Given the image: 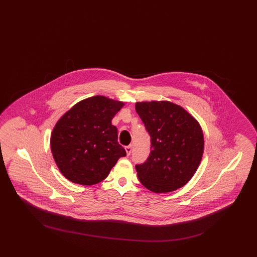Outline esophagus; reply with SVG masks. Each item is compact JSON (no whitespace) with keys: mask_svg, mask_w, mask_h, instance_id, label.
<instances>
[{"mask_svg":"<svg viewBox=\"0 0 257 257\" xmlns=\"http://www.w3.org/2000/svg\"><path fill=\"white\" fill-rule=\"evenodd\" d=\"M125 150H126L127 155L129 156L131 154V152H132V146H128V147H125Z\"/></svg>","mask_w":257,"mask_h":257,"instance_id":"34e87169","label":"esophagus"}]
</instances>
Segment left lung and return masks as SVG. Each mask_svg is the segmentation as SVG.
<instances>
[{
	"instance_id": "left-lung-1",
	"label": "left lung",
	"mask_w": 257,
	"mask_h": 257,
	"mask_svg": "<svg viewBox=\"0 0 257 257\" xmlns=\"http://www.w3.org/2000/svg\"><path fill=\"white\" fill-rule=\"evenodd\" d=\"M135 107L151 138L148 158L136 165L139 180L157 194L183 187L202 159L204 138L199 123L170 101L137 102Z\"/></svg>"
}]
</instances>
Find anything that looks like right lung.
I'll return each instance as SVG.
<instances>
[{"label": "right lung", "instance_id": "add662e5", "mask_svg": "<svg viewBox=\"0 0 257 257\" xmlns=\"http://www.w3.org/2000/svg\"><path fill=\"white\" fill-rule=\"evenodd\" d=\"M124 103L96 95L67 110L51 135V150L62 175L73 183L94 185L103 181L126 151L117 142L111 124Z\"/></svg>", "mask_w": 257, "mask_h": 257}]
</instances>
